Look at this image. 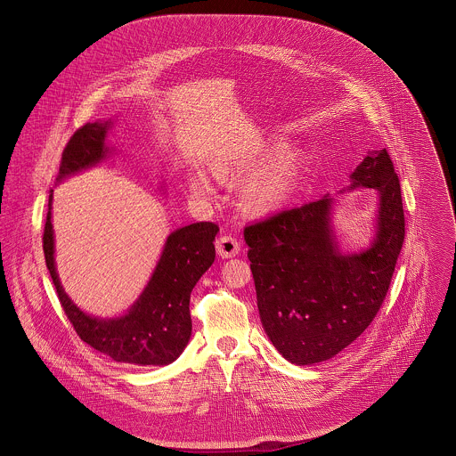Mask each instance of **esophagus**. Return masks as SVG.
Segmentation results:
<instances>
[{"instance_id":"obj_1","label":"esophagus","mask_w":456,"mask_h":456,"mask_svg":"<svg viewBox=\"0 0 456 456\" xmlns=\"http://www.w3.org/2000/svg\"><path fill=\"white\" fill-rule=\"evenodd\" d=\"M216 251L221 258H233L240 251V242L233 235L224 233L216 240Z\"/></svg>"}]
</instances>
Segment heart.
I'll return each mask as SVG.
<instances>
[{
	"label": "heart",
	"mask_w": 456,
	"mask_h": 456,
	"mask_svg": "<svg viewBox=\"0 0 456 456\" xmlns=\"http://www.w3.org/2000/svg\"><path fill=\"white\" fill-rule=\"evenodd\" d=\"M270 151L272 149L263 143L248 145L237 152H230L212 159L210 172L223 181L242 177L256 168ZM300 172L302 156L297 151H282L242 181L239 190L242 208L253 216H265L281 208L295 191ZM188 184L191 193L200 198H210L214 195V188L208 177L200 168H191L188 172Z\"/></svg>",
	"instance_id": "obj_1"
}]
</instances>
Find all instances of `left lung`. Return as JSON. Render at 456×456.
<instances>
[{
    "label": "left lung",
    "mask_w": 456,
    "mask_h": 456,
    "mask_svg": "<svg viewBox=\"0 0 456 456\" xmlns=\"http://www.w3.org/2000/svg\"><path fill=\"white\" fill-rule=\"evenodd\" d=\"M351 181V190L379 195L374 240L360 253H340L328 195L244 230L261 325L295 365L333 358L374 322L403 244L400 183L387 149L370 151Z\"/></svg>",
    "instance_id": "obj_1"
}]
</instances>
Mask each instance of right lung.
Listing matches in <instances>:
<instances>
[{
    "instance_id": "add662e5",
    "label": "right lung",
    "mask_w": 456,
    "mask_h": 456,
    "mask_svg": "<svg viewBox=\"0 0 456 456\" xmlns=\"http://www.w3.org/2000/svg\"><path fill=\"white\" fill-rule=\"evenodd\" d=\"M109 121L87 123L73 133L66 143L58 183L66 177L98 165L110 149L105 145ZM53 190L44 230V255L56 286L60 302L77 335L96 351L114 362L131 365H168L179 358L191 337L190 297L198 279L216 258L214 239L219 226L214 223H193L172 232L165 242L145 289L119 318H94L80 311L66 295L54 265L53 230Z\"/></svg>"
}]
</instances>
